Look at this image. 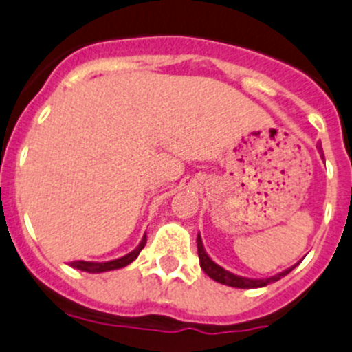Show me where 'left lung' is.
<instances>
[{"instance_id": "8db88e82", "label": "left lung", "mask_w": 352, "mask_h": 352, "mask_svg": "<svg viewBox=\"0 0 352 352\" xmlns=\"http://www.w3.org/2000/svg\"><path fill=\"white\" fill-rule=\"evenodd\" d=\"M318 152L322 154V147L318 145ZM323 157V154H322ZM197 248H198V258H200V267L204 269V272L207 274L210 279L217 280V283L221 284H226V286H231V287H239V289H255V287H263V286H269V284L276 283V280H279L280 277L287 276V274L291 272V270L294 269L298 263L293 267H289V269L283 270V272H279L277 276H272V277H267V279H248V277H241V276H236V274L229 272V270L222 269L221 265H217V263L214 262V260L210 258V256L207 255V252H205L204 248V243H201V238L200 234L197 236Z\"/></svg>"}]
</instances>
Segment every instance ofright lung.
I'll return each instance as SVG.
<instances>
[{
	"mask_svg": "<svg viewBox=\"0 0 352 352\" xmlns=\"http://www.w3.org/2000/svg\"><path fill=\"white\" fill-rule=\"evenodd\" d=\"M145 243H147V236L144 234L140 245H138L133 252H130L128 255L121 256V258L111 260V262H82V260H80V262H72L69 265H72L73 269H78V270H83V272H90V274H100V272H107V270L123 269V267L130 265V263L133 262L138 255H140V252H142V248L145 246Z\"/></svg>",
	"mask_w": 352,
	"mask_h": 352,
	"instance_id": "obj_1",
	"label": "right lung"
}]
</instances>
